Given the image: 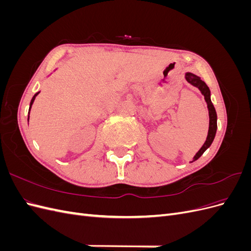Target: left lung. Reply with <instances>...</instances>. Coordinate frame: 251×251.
Returning a JSON list of instances; mask_svg holds the SVG:
<instances>
[{"label":"left lung","mask_w":251,"mask_h":251,"mask_svg":"<svg viewBox=\"0 0 251 251\" xmlns=\"http://www.w3.org/2000/svg\"><path fill=\"white\" fill-rule=\"evenodd\" d=\"M185 78L189 83H191V85L197 87L201 91L202 95H204V100L207 103V108H208V112H209V128H208L207 138H206V141L204 142L202 148L199 150L198 153L195 155L193 161H196L197 159H199L204 151L210 147V144L215 139L216 132H217V113H216L214 104H212V102L210 100V91H209V88L207 87L206 83H205L203 80H201V78L199 76H197V75H195L191 72H187L185 74Z\"/></svg>","instance_id":"8db88e82"}]
</instances>
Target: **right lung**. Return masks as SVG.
Instances as JSON below:
<instances>
[{
	"instance_id": "add662e5",
	"label": "right lung",
	"mask_w": 251,
	"mask_h": 251,
	"mask_svg": "<svg viewBox=\"0 0 251 251\" xmlns=\"http://www.w3.org/2000/svg\"><path fill=\"white\" fill-rule=\"evenodd\" d=\"M40 92H37V93H35L34 94V96L32 97V100H31V101H30V107H29V112H30V109H31V107H32V103H33V101H34V100H35V97L37 96V94H39ZM28 120H29V115H28Z\"/></svg>"
}]
</instances>
